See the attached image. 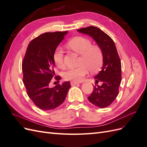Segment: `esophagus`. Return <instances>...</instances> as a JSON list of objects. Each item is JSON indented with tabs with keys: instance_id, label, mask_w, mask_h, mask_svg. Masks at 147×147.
I'll return each mask as SVG.
<instances>
[{
	"instance_id": "1",
	"label": "esophagus",
	"mask_w": 147,
	"mask_h": 147,
	"mask_svg": "<svg viewBox=\"0 0 147 147\" xmlns=\"http://www.w3.org/2000/svg\"><path fill=\"white\" fill-rule=\"evenodd\" d=\"M78 84V82H70V84L72 86H74V85H75V84Z\"/></svg>"
}]
</instances>
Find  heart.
Wrapping results in <instances>:
<instances>
[{"instance_id": "1", "label": "heart", "mask_w": 147, "mask_h": 147, "mask_svg": "<svg viewBox=\"0 0 147 147\" xmlns=\"http://www.w3.org/2000/svg\"><path fill=\"white\" fill-rule=\"evenodd\" d=\"M67 46L71 50L81 55L79 64L76 68H71L64 73L63 77L67 81L80 82L88 74L89 70L91 72H97L100 69L104 63V53L102 48L97 45H92L90 40L83 37H77L69 40ZM53 61L59 68L64 67V51L57 47L53 56Z\"/></svg>"}]
</instances>
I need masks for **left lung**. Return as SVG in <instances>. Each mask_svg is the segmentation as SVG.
Returning <instances> with one entry per match:
<instances>
[{
    "label": "left lung",
    "mask_w": 147,
    "mask_h": 147,
    "mask_svg": "<svg viewBox=\"0 0 147 147\" xmlns=\"http://www.w3.org/2000/svg\"><path fill=\"white\" fill-rule=\"evenodd\" d=\"M77 31L91 36L103 51V65L94 77L96 83L101 81L102 84L101 86H94L88 99L96 107H107L117 98L121 82V64L116 46L110 36L94 26L83 28Z\"/></svg>",
    "instance_id": "1"
}]
</instances>
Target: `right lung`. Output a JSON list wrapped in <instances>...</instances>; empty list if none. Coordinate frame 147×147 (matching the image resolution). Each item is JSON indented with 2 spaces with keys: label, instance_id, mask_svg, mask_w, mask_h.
I'll return each instance as SVG.
<instances>
[{
  "label": "right lung",
  "instance_id": "obj_1",
  "mask_svg": "<svg viewBox=\"0 0 147 147\" xmlns=\"http://www.w3.org/2000/svg\"><path fill=\"white\" fill-rule=\"evenodd\" d=\"M67 32H46L33 39L22 63L23 83L27 94L34 104L43 110H53L63 104L71 87L69 82L55 87L49 86L55 76L53 54ZM56 78L58 80L61 77Z\"/></svg>",
  "mask_w": 147,
  "mask_h": 147
}]
</instances>
